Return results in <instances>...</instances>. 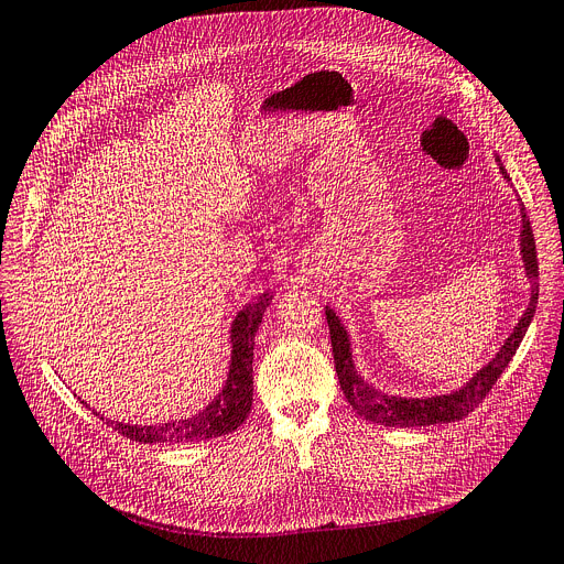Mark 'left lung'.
I'll return each instance as SVG.
<instances>
[{"instance_id":"obj_1","label":"left lung","mask_w":564,"mask_h":564,"mask_svg":"<svg viewBox=\"0 0 564 564\" xmlns=\"http://www.w3.org/2000/svg\"><path fill=\"white\" fill-rule=\"evenodd\" d=\"M495 160L499 162V171L503 173V178L510 181L499 155H495ZM519 237H522L519 239V252H522V259H524L527 278L531 280L529 307L522 314V318L517 321L510 336L503 340L499 352L481 370H476L469 377V381H465L452 393L433 395V398H400V395H388V393L377 391V388L372 383H368L355 368L348 329L343 327V323L334 310L325 307L340 391L345 393V398H348V402L361 417L377 422V424H386V426L445 424V422L463 420L467 413H471L484 402V398L490 393V388L497 383V379L501 377V372L508 368L510 359L514 357L519 343H522V338L533 321L535 305H538V252H535V239H533L531 224L527 219L524 205H522V232H519Z\"/></svg>"}]
</instances>
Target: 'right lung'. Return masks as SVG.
Returning a JSON list of instances; mask_svg holds the SVG:
<instances>
[{
  "label": "right lung",
  "instance_id": "1",
  "mask_svg": "<svg viewBox=\"0 0 564 564\" xmlns=\"http://www.w3.org/2000/svg\"><path fill=\"white\" fill-rule=\"evenodd\" d=\"M273 295L262 293L257 295L254 302L248 305L235 316L230 327V370L228 379L221 388V393L216 395L200 413L173 420L164 424H126L115 422L106 417V424H110L121 436L131 438L135 443H198L226 436V433L235 431L250 413L252 406V350H254V334L262 323V316L267 307L271 305ZM99 415V413H97ZM104 420V415H101Z\"/></svg>",
  "mask_w": 564,
  "mask_h": 564
}]
</instances>
